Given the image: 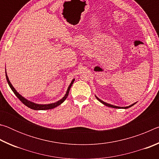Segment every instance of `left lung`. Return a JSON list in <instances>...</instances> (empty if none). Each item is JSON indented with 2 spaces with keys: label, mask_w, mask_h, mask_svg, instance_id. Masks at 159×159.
Segmentation results:
<instances>
[{
  "label": "left lung",
  "mask_w": 159,
  "mask_h": 159,
  "mask_svg": "<svg viewBox=\"0 0 159 159\" xmlns=\"http://www.w3.org/2000/svg\"><path fill=\"white\" fill-rule=\"evenodd\" d=\"M95 97H96V96H95ZM96 98L98 99L99 102H102V104H104V105H105V106L109 107H111V108H116V109H128V108H129V107H131L132 106H133L134 104H136V102H135V103H134V104H131V105L128 106V107H117V106L111 105V104H108V103H106V102H103V101H102V100H101L100 99H99V98H98V97H96Z\"/></svg>",
  "instance_id": "obj_1"
}]
</instances>
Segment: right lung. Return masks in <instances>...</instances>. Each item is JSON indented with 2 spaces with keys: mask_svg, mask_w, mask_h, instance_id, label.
I'll list each match as a JSON object with an SVG mask.
<instances>
[{
  "mask_svg": "<svg viewBox=\"0 0 159 159\" xmlns=\"http://www.w3.org/2000/svg\"><path fill=\"white\" fill-rule=\"evenodd\" d=\"M5 76H6V79H7V83H8V85H9L10 87V88H11V90L13 91V93H15V95L17 97V98L20 99V100L21 102H22V103L25 104V105H26V107H28L29 108L32 109H34V110H48V109H51L55 108L56 107L60 105V104L62 103V102L66 99L67 97H68L69 90H70V88H71L72 84H73L74 82V79H73V80H72L71 83H70V85L69 86L68 89H67V91H66V95H64V98L62 99H61L60 100H59L57 102H55V103H52V104H35V103H34V102H31L30 101L27 100V99H25V98H23L22 96H21V95H20V94H19L17 92V91H16V90L15 89L14 87H13V86L12 85L11 83L10 82L8 77H7V76L6 71H5Z\"/></svg>",
  "mask_w": 159,
  "mask_h": 159,
  "instance_id": "add662e5",
  "label": "right lung"
}]
</instances>
